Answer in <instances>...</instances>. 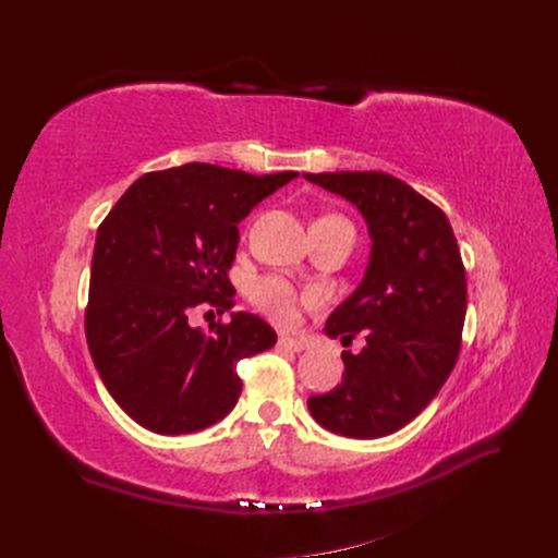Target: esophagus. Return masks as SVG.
I'll use <instances>...</instances> for the list:
<instances>
[{"instance_id":"1","label":"esophagus","mask_w":558,"mask_h":558,"mask_svg":"<svg viewBox=\"0 0 558 558\" xmlns=\"http://www.w3.org/2000/svg\"><path fill=\"white\" fill-rule=\"evenodd\" d=\"M279 347H283V349H291V351H305L310 344H307L305 340H298V337L281 335V337H279Z\"/></svg>"}]
</instances>
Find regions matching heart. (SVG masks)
<instances>
[{
	"label": "heart",
	"instance_id": "heart-1",
	"mask_svg": "<svg viewBox=\"0 0 558 558\" xmlns=\"http://www.w3.org/2000/svg\"><path fill=\"white\" fill-rule=\"evenodd\" d=\"M251 300L267 314L272 316L277 324L281 326H293L298 320L300 307H314L318 298L314 293L298 295L289 283L277 279V277H267L258 279L251 289Z\"/></svg>",
	"mask_w": 558,
	"mask_h": 558
}]
</instances>
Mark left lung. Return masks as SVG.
Returning <instances> with one entry per match:
<instances>
[{"instance_id": "8db88e82", "label": "left lung", "mask_w": 558, "mask_h": 558, "mask_svg": "<svg viewBox=\"0 0 558 558\" xmlns=\"http://www.w3.org/2000/svg\"><path fill=\"white\" fill-rule=\"evenodd\" d=\"M307 181L363 214L373 251L361 286L326 320L342 351V384L312 396L320 426L373 440L408 426L437 396L461 351L465 267L445 211L386 172H324Z\"/></svg>"}]
</instances>
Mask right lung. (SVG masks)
Listing matches in <instances>:
<instances>
[{"instance_id":"1","label":"right lung","mask_w":558,"mask_h":558,"mask_svg":"<svg viewBox=\"0 0 558 558\" xmlns=\"http://www.w3.org/2000/svg\"><path fill=\"white\" fill-rule=\"evenodd\" d=\"M295 177L207 162L148 172L99 226L86 340L107 391L140 426L160 435L214 426L242 393L238 363L275 347L277 332L256 314L232 312L209 332L191 314L232 310L238 223Z\"/></svg>"}]
</instances>
